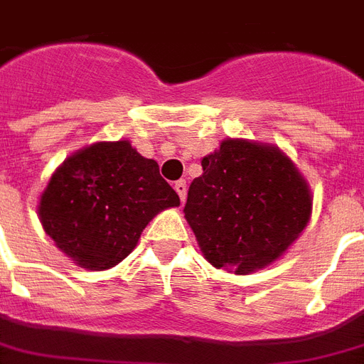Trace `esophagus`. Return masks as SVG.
Segmentation results:
<instances>
[{"label":"esophagus","mask_w":364,"mask_h":364,"mask_svg":"<svg viewBox=\"0 0 364 364\" xmlns=\"http://www.w3.org/2000/svg\"><path fill=\"white\" fill-rule=\"evenodd\" d=\"M173 188H176V192L179 194L181 201H185V198H187V181H185V179H179V181H176Z\"/></svg>","instance_id":"esophagus-1"}]
</instances>
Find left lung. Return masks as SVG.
Wrapping results in <instances>:
<instances>
[{
	"instance_id": "obj_1",
	"label": "left lung",
	"mask_w": 364,
	"mask_h": 364,
	"mask_svg": "<svg viewBox=\"0 0 364 364\" xmlns=\"http://www.w3.org/2000/svg\"><path fill=\"white\" fill-rule=\"evenodd\" d=\"M201 168L183 213L215 268L246 276L270 267L309 224V183L277 146L225 139Z\"/></svg>"
}]
</instances>
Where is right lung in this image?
I'll list each match as a JSON object with an SVG mask.
<instances>
[{
	"label": "right lung",
	"mask_w": 364,
	"mask_h": 364,
	"mask_svg": "<svg viewBox=\"0 0 364 364\" xmlns=\"http://www.w3.org/2000/svg\"><path fill=\"white\" fill-rule=\"evenodd\" d=\"M179 196L129 140L94 142L70 155L41 194L38 218L55 246L87 270H109L139 244L149 220Z\"/></svg>",
	"instance_id": "obj_1"
}]
</instances>
